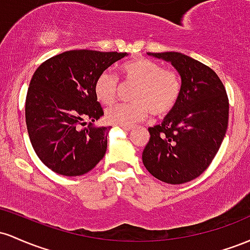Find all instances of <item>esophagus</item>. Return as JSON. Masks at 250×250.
Segmentation results:
<instances>
[{
  "instance_id": "esophagus-1",
  "label": "esophagus",
  "mask_w": 250,
  "mask_h": 250,
  "mask_svg": "<svg viewBox=\"0 0 250 250\" xmlns=\"http://www.w3.org/2000/svg\"><path fill=\"white\" fill-rule=\"evenodd\" d=\"M120 127H122L124 131H130L131 128H132V126H120Z\"/></svg>"
}]
</instances>
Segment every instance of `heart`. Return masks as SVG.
Segmentation results:
<instances>
[{"instance_id":"b5f03b06","label":"heart","mask_w":250,"mask_h":250,"mask_svg":"<svg viewBox=\"0 0 250 250\" xmlns=\"http://www.w3.org/2000/svg\"><path fill=\"white\" fill-rule=\"evenodd\" d=\"M123 80L133 83L132 103L116 104L106 110L107 123L118 126H132L145 119L151 112L155 117L170 113L177 105L182 91V80L173 69L164 68L161 63L146 58H137L120 66ZM118 86L117 75L104 71L94 83L95 98L100 103L112 104L116 99Z\"/></svg>"}]
</instances>
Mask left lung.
I'll use <instances>...</instances> for the list:
<instances>
[{
    "instance_id": "8db88e82",
    "label": "left lung",
    "mask_w": 250,
    "mask_h": 250,
    "mask_svg": "<svg viewBox=\"0 0 250 250\" xmlns=\"http://www.w3.org/2000/svg\"><path fill=\"white\" fill-rule=\"evenodd\" d=\"M169 61L182 79L177 105L162 124L148 127L143 163L159 181L182 184L203 173L228 127L229 100L222 81L208 66L177 52L148 53Z\"/></svg>"
}]
</instances>
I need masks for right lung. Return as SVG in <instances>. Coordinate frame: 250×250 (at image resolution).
Segmentation results:
<instances>
[{"label":"right lung","instance_id":"add662e5","mask_svg":"<svg viewBox=\"0 0 250 250\" xmlns=\"http://www.w3.org/2000/svg\"><path fill=\"white\" fill-rule=\"evenodd\" d=\"M127 53L74 49L38 67L26 97V124L41 162L62 176L91 171L105 156L108 127L92 125L104 114L94 94L100 73ZM89 120L87 128H82Z\"/></svg>","mask_w":250,"mask_h":250}]
</instances>
